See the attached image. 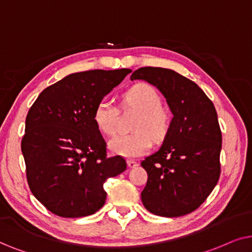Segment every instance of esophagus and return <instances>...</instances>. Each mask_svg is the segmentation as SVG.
Listing matches in <instances>:
<instances>
[{
  "label": "esophagus",
  "instance_id": "34e87169",
  "mask_svg": "<svg viewBox=\"0 0 252 252\" xmlns=\"http://www.w3.org/2000/svg\"><path fill=\"white\" fill-rule=\"evenodd\" d=\"M126 163H128V166L130 167V168H135V167L138 166V163H137L135 160H128L126 161Z\"/></svg>",
  "mask_w": 252,
  "mask_h": 252
}]
</instances>
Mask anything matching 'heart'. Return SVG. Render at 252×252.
<instances>
[{"instance_id":"b5f03b06","label":"heart","mask_w":252,"mask_h":252,"mask_svg":"<svg viewBox=\"0 0 252 252\" xmlns=\"http://www.w3.org/2000/svg\"><path fill=\"white\" fill-rule=\"evenodd\" d=\"M122 109L138 112L133 130L130 135L114 137L109 142L113 153L126 158H136L145 154L156 140H162L170 128V114L161 106L159 93L149 84H136L124 93L121 102ZM120 110L108 99H102L95 106L93 120L100 131L113 136L117 131Z\"/></svg>"}]
</instances>
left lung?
Wrapping results in <instances>:
<instances>
[{
    "label": "left lung",
    "mask_w": 252,
    "mask_h": 252,
    "mask_svg": "<svg viewBox=\"0 0 252 252\" xmlns=\"http://www.w3.org/2000/svg\"><path fill=\"white\" fill-rule=\"evenodd\" d=\"M130 78L157 86L174 115L162 146L140 163L147 173L143 205L156 216H186L219 181L222 136L217 110L196 83L173 70L144 66Z\"/></svg>",
    "instance_id": "1"
}]
</instances>
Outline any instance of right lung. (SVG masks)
Listing matches in <instances>:
<instances>
[{"instance_id":"obj_1","label":"right lung","mask_w":252,"mask_h":252,"mask_svg":"<svg viewBox=\"0 0 252 252\" xmlns=\"http://www.w3.org/2000/svg\"><path fill=\"white\" fill-rule=\"evenodd\" d=\"M130 69L90 70L43 90L30 108L22 139L33 196L63 218L91 216L103 206L107 179L126 169L123 157H107L93 113Z\"/></svg>"}]
</instances>
